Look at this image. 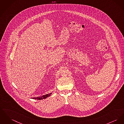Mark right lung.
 <instances>
[{
  "label": "right lung",
  "instance_id": "obj_1",
  "mask_svg": "<svg viewBox=\"0 0 124 124\" xmlns=\"http://www.w3.org/2000/svg\"><path fill=\"white\" fill-rule=\"evenodd\" d=\"M51 94H52V93H50L49 94H47L44 95H43V96H41V97H34V98H32V99H37V100H42V99H46V98L47 97H49V96H50V95H51Z\"/></svg>",
  "mask_w": 124,
  "mask_h": 124
}]
</instances>
